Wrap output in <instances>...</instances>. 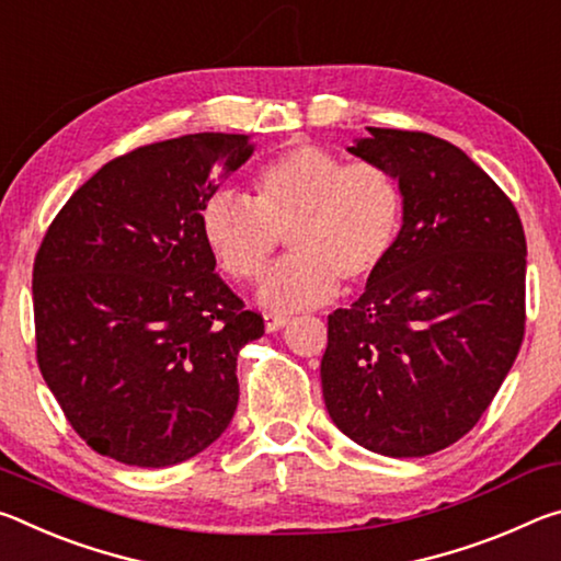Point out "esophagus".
<instances>
[{
  "label": "esophagus",
  "mask_w": 561,
  "mask_h": 561,
  "mask_svg": "<svg viewBox=\"0 0 561 561\" xmlns=\"http://www.w3.org/2000/svg\"><path fill=\"white\" fill-rule=\"evenodd\" d=\"M290 323V316H278V313H265V330L275 333V330L286 328Z\"/></svg>",
  "instance_id": "1"
}]
</instances>
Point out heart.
<instances>
[{"label":"heart","instance_id":"obj_1","mask_svg":"<svg viewBox=\"0 0 561 561\" xmlns=\"http://www.w3.org/2000/svg\"><path fill=\"white\" fill-rule=\"evenodd\" d=\"M405 196L375 161H351L316 144L290 146L255 171L253 198L220 188L201 206V236L228 278L255 283L288 238L293 259L261 286L271 310L323 306L360 288L398 245Z\"/></svg>","mask_w":561,"mask_h":561}]
</instances>
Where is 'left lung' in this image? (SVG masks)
Wrapping results in <instances>:
<instances>
[{
  "label": "left lung",
  "mask_w": 561,
  "mask_h": 561,
  "mask_svg": "<svg viewBox=\"0 0 561 561\" xmlns=\"http://www.w3.org/2000/svg\"><path fill=\"white\" fill-rule=\"evenodd\" d=\"M347 151L392 171L405 214L385 268L328 316L325 408L365 449L425 457L470 433L519 353L525 228L497 183L433 134L370 128Z\"/></svg>",
  "instance_id": "8db88e82"
}]
</instances>
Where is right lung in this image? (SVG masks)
I'll use <instances>...</instances> for the list:
<instances>
[{
    "label": "right lung",
    "instance_id": "obj_1",
    "mask_svg": "<svg viewBox=\"0 0 561 561\" xmlns=\"http://www.w3.org/2000/svg\"><path fill=\"white\" fill-rule=\"evenodd\" d=\"M251 153L245 134L139 146L51 220L32 278L36 363L94 453L179 465L231 422L238 351L263 318L214 273L198 214Z\"/></svg>",
    "mask_w": 561,
    "mask_h": 561
}]
</instances>
